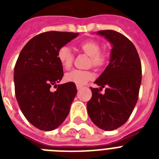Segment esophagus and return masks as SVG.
Wrapping results in <instances>:
<instances>
[{
    "label": "esophagus",
    "mask_w": 159,
    "mask_h": 159,
    "mask_svg": "<svg viewBox=\"0 0 159 159\" xmlns=\"http://www.w3.org/2000/svg\"><path fill=\"white\" fill-rule=\"evenodd\" d=\"M82 87V86H81V85H77V90H80L81 88Z\"/></svg>",
    "instance_id": "1"
}]
</instances>
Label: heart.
<instances>
[{"label": "heart", "instance_id": "b5f03b06", "mask_svg": "<svg viewBox=\"0 0 159 159\" xmlns=\"http://www.w3.org/2000/svg\"><path fill=\"white\" fill-rule=\"evenodd\" d=\"M77 48L90 57L89 65L95 68L101 69L106 66L107 62V55L102 51V45L98 41L95 39H87L81 42ZM57 59L60 64L65 70L70 69L74 60V54L70 47L67 45L62 46L57 50ZM94 75L88 70H73L65 74V80L67 82H73L77 85H83L92 80Z\"/></svg>", "mask_w": 159, "mask_h": 159}]
</instances>
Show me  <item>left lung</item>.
Listing matches in <instances>:
<instances>
[{
  "instance_id": "1",
  "label": "left lung",
  "mask_w": 159,
  "mask_h": 159,
  "mask_svg": "<svg viewBox=\"0 0 159 159\" xmlns=\"http://www.w3.org/2000/svg\"><path fill=\"white\" fill-rule=\"evenodd\" d=\"M112 44L110 63L95 82L87 102L92 121L104 130H114L128 120L139 98L142 79L141 62L136 48L128 38L115 30H100ZM106 88L105 93L100 91Z\"/></svg>"
}]
</instances>
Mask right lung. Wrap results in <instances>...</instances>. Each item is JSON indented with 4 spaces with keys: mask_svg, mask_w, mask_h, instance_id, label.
<instances>
[{
    "mask_svg": "<svg viewBox=\"0 0 159 159\" xmlns=\"http://www.w3.org/2000/svg\"><path fill=\"white\" fill-rule=\"evenodd\" d=\"M78 35L60 31L39 34L26 43L16 61V100L27 120L41 130H53L69 114L77 87L73 82L57 85L63 76L57 53ZM52 86L57 88L55 92L51 91Z\"/></svg>",
    "mask_w": 159,
    "mask_h": 159,
    "instance_id": "add662e5",
    "label": "right lung"
}]
</instances>
